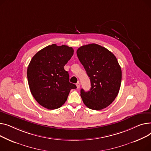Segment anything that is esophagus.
Masks as SVG:
<instances>
[{"instance_id": "1", "label": "esophagus", "mask_w": 151, "mask_h": 151, "mask_svg": "<svg viewBox=\"0 0 151 151\" xmlns=\"http://www.w3.org/2000/svg\"><path fill=\"white\" fill-rule=\"evenodd\" d=\"M76 86H77V88H79L80 86H81V83H80L79 82H77V83H76Z\"/></svg>"}]
</instances>
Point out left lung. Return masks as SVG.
I'll return each mask as SVG.
<instances>
[{"instance_id":"1","label":"left lung","mask_w":151,"mask_h":151,"mask_svg":"<svg viewBox=\"0 0 151 151\" xmlns=\"http://www.w3.org/2000/svg\"><path fill=\"white\" fill-rule=\"evenodd\" d=\"M77 55L91 81L90 91L81 90L84 104L94 110L108 107L118 96L121 83V68L116 57L96 44L80 47Z\"/></svg>"}]
</instances>
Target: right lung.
<instances>
[{
  "instance_id": "right-lung-1",
  "label": "right lung",
  "mask_w": 151,
  "mask_h": 151,
  "mask_svg": "<svg viewBox=\"0 0 151 151\" xmlns=\"http://www.w3.org/2000/svg\"><path fill=\"white\" fill-rule=\"evenodd\" d=\"M74 54V49L66 45H49L38 51L27 68L30 90L35 99L43 107L54 110L66 101L69 93L76 88L69 82L65 65Z\"/></svg>"
}]
</instances>
